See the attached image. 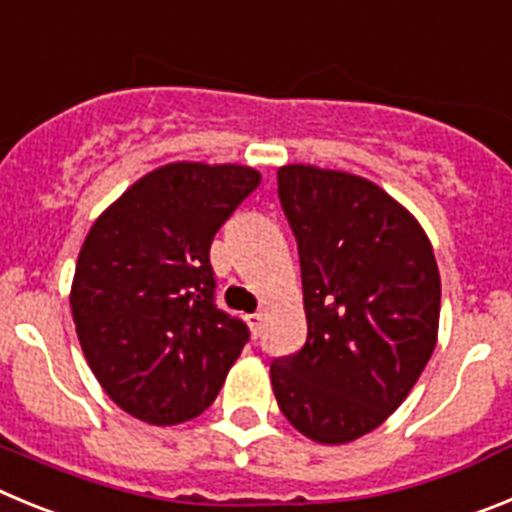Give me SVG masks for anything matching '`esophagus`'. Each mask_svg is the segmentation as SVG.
I'll return each mask as SVG.
<instances>
[{
	"label": "esophagus",
	"instance_id": "obj_1",
	"mask_svg": "<svg viewBox=\"0 0 512 512\" xmlns=\"http://www.w3.org/2000/svg\"><path fill=\"white\" fill-rule=\"evenodd\" d=\"M262 321H265V316H262V313H250V316H247V324H250V331L252 334H260V329H262Z\"/></svg>",
	"mask_w": 512,
	"mask_h": 512
}]
</instances>
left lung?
<instances>
[{
    "mask_svg": "<svg viewBox=\"0 0 512 512\" xmlns=\"http://www.w3.org/2000/svg\"><path fill=\"white\" fill-rule=\"evenodd\" d=\"M301 257L308 336L270 380L290 426L319 444L370 434L408 398L439 336L441 278L411 211L362 176L278 168Z\"/></svg>",
    "mask_w": 512,
    "mask_h": 512,
    "instance_id": "8db88e82",
    "label": "left lung"
}]
</instances>
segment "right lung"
Here are the masks:
<instances>
[{
	"mask_svg": "<svg viewBox=\"0 0 512 512\" xmlns=\"http://www.w3.org/2000/svg\"><path fill=\"white\" fill-rule=\"evenodd\" d=\"M260 181L247 165H160L86 234L73 324L99 385L130 416L191 421L222 390L250 331L216 308L209 250Z\"/></svg>",
	"mask_w": 512,
	"mask_h": 512,
	"instance_id": "add662e5",
	"label": "right lung"
}]
</instances>
